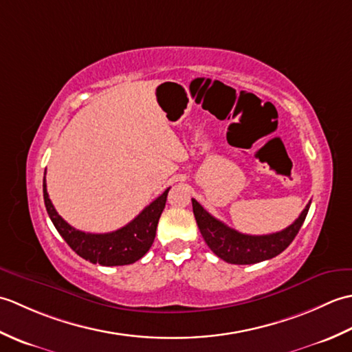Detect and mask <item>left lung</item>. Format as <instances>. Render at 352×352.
<instances>
[{
    "label": "left lung",
    "mask_w": 352,
    "mask_h": 352,
    "mask_svg": "<svg viewBox=\"0 0 352 352\" xmlns=\"http://www.w3.org/2000/svg\"><path fill=\"white\" fill-rule=\"evenodd\" d=\"M310 204L311 201L305 206L300 218L287 228L278 231V233L251 236L239 233V231L230 228L219 219L213 218L210 213L204 210L197 199L192 198L193 214H195L198 228L208 248L219 258L226 260L227 263L231 265H252L278 256L292 243L298 231L302 227Z\"/></svg>",
    "instance_id": "left-lung-1"
}]
</instances>
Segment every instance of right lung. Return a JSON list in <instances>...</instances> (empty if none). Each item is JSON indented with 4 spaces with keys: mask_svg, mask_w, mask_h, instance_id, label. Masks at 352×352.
Returning a JSON list of instances; mask_svg holds the SVG:
<instances>
[{
    "mask_svg": "<svg viewBox=\"0 0 352 352\" xmlns=\"http://www.w3.org/2000/svg\"><path fill=\"white\" fill-rule=\"evenodd\" d=\"M169 188L151 204L146 206L136 218L111 233L94 234L76 230L56 212L47 192V183L43 178V201L50 219L54 223L65 242L76 251L80 257L94 265L102 266H122L138 261L151 248L155 237L157 223L166 204Z\"/></svg>",
    "mask_w": 352,
    "mask_h": 352,
    "instance_id": "add662e5",
    "label": "right lung"
}]
</instances>
